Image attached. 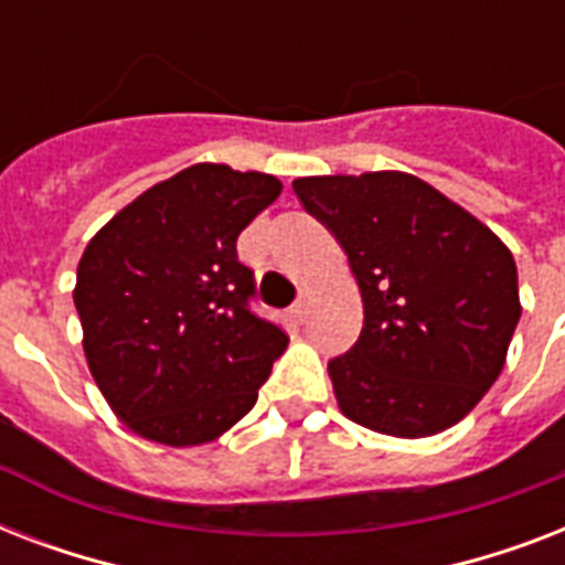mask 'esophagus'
Segmentation results:
<instances>
[{"label":"esophagus","mask_w":565,"mask_h":565,"mask_svg":"<svg viewBox=\"0 0 565 565\" xmlns=\"http://www.w3.org/2000/svg\"><path fill=\"white\" fill-rule=\"evenodd\" d=\"M292 313H296L299 319L308 317V299H305V296H299V299L292 301Z\"/></svg>","instance_id":"esophagus-1"}]
</instances>
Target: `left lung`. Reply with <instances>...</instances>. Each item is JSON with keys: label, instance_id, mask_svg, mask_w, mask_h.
<instances>
[{"label": "left lung", "instance_id": "8db88e82", "mask_svg": "<svg viewBox=\"0 0 565 565\" xmlns=\"http://www.w3.org/2000/svg\"><path fill=\"white\" fill-rule=\"evenodd\" d=\"M292 193L361 287V337L328 361L340 411L390 437L451 428L495 384L522 317L508 246L407 172L313 175Z\"/></svg>", "mask_w": 565, "mask_h": 565}]
</instances>
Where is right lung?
<instances>
[{
    "label": "right lung",
    "instance_id": "add662e5",
    "mask_svg": "<svg viewBox=\"0 0 565 565\" xmlns=\"http://www.w3.org/2000/svg\"><path fill=\"white\" fill-rule=\"evenodd\" d=\"M281 181L195 163L122 207L75 281L84 354L119 419L163 446L211 443L246 416L290 343L260 317L237 237Z\"/></svg>",
    "mask_w": 565,
    "mask_h": 565
}]
</instances>
